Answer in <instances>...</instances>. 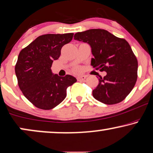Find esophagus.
Returning a JSON list of instances; mask_svg holds the SVG:
<instances>
[{
  "label": "esophagus",
  "instance_id": "1",
  "mask_svg": "<svg viewBox=\"0 0 153 153\" xmlns=\"http://www.w3.org/2000/svg\"><path fill=\"white\" fill-rule=\"evenodd\" d=\"M86 78L87 77L85 75H79V76H78V78H77V79H78V80L79 81H82L85 80Z\"/></svg>",
  "mask_w": 153,
  "mask_h": 153
}]
</instances>
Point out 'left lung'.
I'll use <instances>...</instances> for the list:
<instances>
[{
    "mask_svg": "<svg viewBox=\"0 0 153 153\" xmlns=\"http://www.w3.org/2000/svg\"><path fill=\"white\" fill-rule=\"evenodd\" d=\"M74 39L90 44L94 56L91 65L107 73L92 91L94 99L106 104L123 101L138 78V61L128 42L102 29L78 32Z\"/></svg>",
    "mask_w": 153,
    "mask_h": 153,
    "instance_id": "1",
    "label": "left lung"
}]
</instances>
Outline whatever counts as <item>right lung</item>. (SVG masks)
Segmentation results:
<instances>
[{"mask_svg": "<svg viewBox=\"0 0 153 153\" xmlns=\"http://www.w3.org/2000/svg\"><path fill=\"white\" fill-rule=\"evenodd\" d=\"M73 33L47 34L38 36L19 53L15 71L22 94L39 109L49 110L56 107L66 97L69 86L76 78L61 77L51 72L54 60L61 50L72 40Z\"/></svg>", "mask_w": 153, "mask_h": 153, "instance_id": "right-lung-1", "label": "right lung"}]
</instances>
